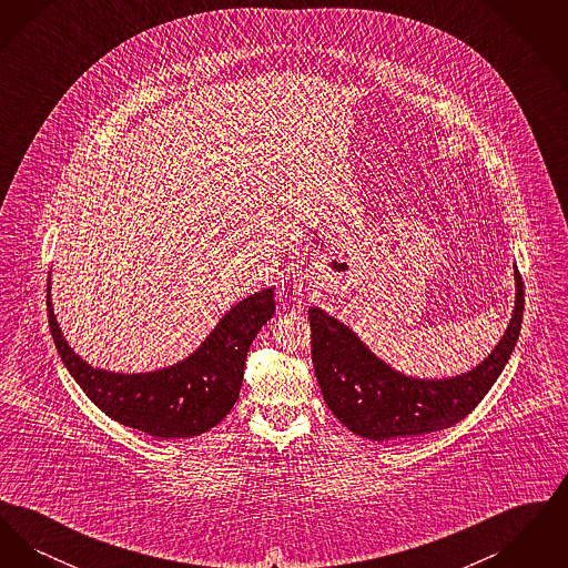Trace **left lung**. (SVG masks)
<instances>
[{
	"mask_svg": "<svg viewBox=\"0 0 568 568\" xmlns=\"http://www.w3.org/2000/svg\"><path fill=\"white\" fill-rule=\"evenodd\" d=\"M514 274V313L505 334L481 364L456 377L405 375L371 352L349 325L311 306V353L325 405L343 426L371 440L422 436L458 424L484 400L514 353L524 315L517 266Z\"/></svg>",
	"mask_w": 568,
	"mask_h": 568,
	"instance_id": "obj_1",
	"label": "left lung"
}]
</instances>
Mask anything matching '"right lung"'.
<instances>
[{
    "label": "right lung",
    "instance_id": "add662e5",
    "mask_svg": "<svg viewBox=\"0 0 568 568\" xmlns=\"http://www.w3.org/2000/svg\"><path fill=\"white\" fill-rule=\"evenodd\" d=\"M274 287L234 304L185 359L149 371L114 373L95 368L74 352L57 324L49 278V325L54 347L89 400L114 422L158 438L209 433L239 400L246 352L274 315Z\"/></svg>",
    "mask_w": 568,
    "mask_h": 568
}]
</instances>
